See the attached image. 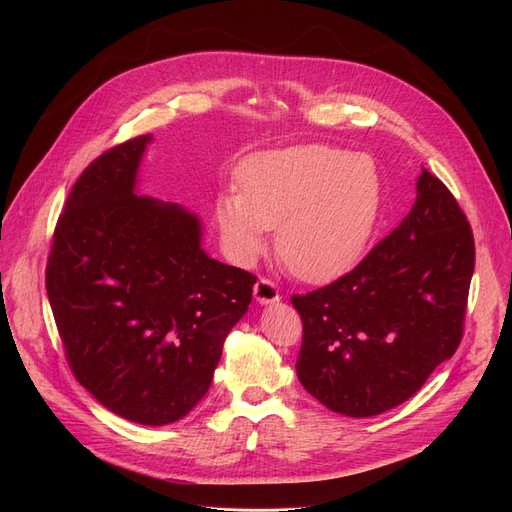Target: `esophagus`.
<instances>
[{"label": "esophagus", "mask_w": 512, "mask_h": 512, "mask_svg": "<svg viewBox=\"0 0 512 512\" xmlns=\"http://www.w3.org/2000/svg\"><path fill=\"white\" fill-rule=\"evenodd\" d=\"M253 294H255V301L261 303V305H272V303H278L280 301V290L278 286L267 280V278H259L255 288H253Z\"/></svg>", "instance_id": "obj_1"}]
</instances>
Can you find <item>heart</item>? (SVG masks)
Segmentation results:
<instances>
[{
	"mask_svg": "<svg viewBox=\"0 0 512 512\" xmlns=\"http://www.w3.org/2000/svg\"><path fill=\"white\" fill-rule=\"evenodd\" d=\"M238 191L215 205L226 249L253 263L276 230L288 270L309 282L332 280L361 259L378 224L382 182L373 159L330 145H294L249 155Z\"/></svg>",
	"mask_w": 512,
	"mask_h": 512,
	"instance_id": "heart-1",
	"label": "heart"
}]
</instances>
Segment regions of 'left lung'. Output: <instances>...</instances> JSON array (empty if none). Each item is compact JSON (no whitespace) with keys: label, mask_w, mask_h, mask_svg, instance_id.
<instances>
[{"label":"left lung","mask_w":512,"mask_h":512,"mask_svg":"<svg viewBox=\"0 0 512 512\" xmlns=\"http://www.w3.org/2000/svg\"><path fill=\"white\" fill-rule=\"evenodd\" d=\"M473 267L467 215L423 168L392 234L353 272L290 299L303 319V388L346 417L402 405L459 348Z\"/></svg>","instance_id":"obj_1"}]
</instances>
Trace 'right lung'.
Returning <instances> with one entry per match:
<instances>
[{
    "instance_id": "1",
    "label": "right lung",
    "mask_w": 512,
    "mask_h": 512,
    "mask_svg": "<svg viewBox=\"0 0 512 512\" xmlns=\"http://www.w3.org/2000/svg\"><path fill=\"white\" fill-rule=\"evenodd\" d=\"M151 139L105 151L74 182L45 286L80 386L128 421L168 425L207 394L257 278L203 251L195 213L137 195Z\"/></svg>"
}]
</instances>
